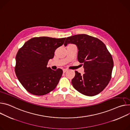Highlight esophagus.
I'll list each match as a JSON object with an SVG mask.
<instances>
[{
    "instance_id": "obj_1",
    "label": "esophagus",
    "mask_w": 130,
    "mask_h": 130,
    "mask_svg": "<svg viewBox=\"0 0 130 130\" xmlns=\"http://www.w3.org/2000/svg\"><path fill=\"white\" fill-rule=\"evenodd\" d=\"M67 70H68L67 69H63V72L64 73H65V72H66L67 71Z\"/></svg>"
}]
</instances>
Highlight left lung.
Wrapping results in <instances>:
<instances>
[{"label":"left lung","mask_w":130,"mask_h":130,"mask_svg":"<svg viewBox=\"0 0 130 130\" xmlns=\"http://www.w3.org/2000/svg\"><path fill=\"white\" fill-rule=\"evenodd\" d=\"M73 43L78 49V61L83 63L85 74L75 71L73 87L84 95L92 96L101 92L111 78L113 62L111 54L100 39L86 34L68 37L64 43Z\"/></svg>","instance_id":"obj_1"}]
</instances>
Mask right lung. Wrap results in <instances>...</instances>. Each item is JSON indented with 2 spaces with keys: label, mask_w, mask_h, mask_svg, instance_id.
Listing matches in <instances>:
<instances>
[{
  "label": "right lung",
  "mask_w": 130,
  "mask_h": 130,
  "mask_svg": "<svg viewBox=\"0 0 130 130\" xmlns=\"http://www.w3.org/2000/svg\"><path fill=\"white\" fill-rule=\"evenodd\" d=\"M66 38L39 37L31 38L16 55L15 73L20 83L28 92L43 95L53 90L62 77L63 70L47 67L55 50L63 44Z\"/></svg>",
  "instance_id": "obj_1"
}]
</instances>
